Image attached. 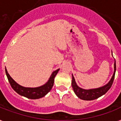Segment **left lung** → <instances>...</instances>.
Here are the masks:
<instances>
[{"instance_id": "8db88e82", "label": "left lung", "mask_w": 121, "mask_h": 121, "mask_svg": "<svg viewBox=\"0 0 121 121\" xmlns=\"http://www.w3.org/2000/svg\"><path fill=\"white\" fill-rule=\"evenodd\" d=\"M116 70V61H115L114 73L109 82L102 86L96 88H91V89H83L78 86L75 80V78L72 74V86L75 94L80 99L84 100H95L101 97L111 88L114 82V79Z\"/></svg>"}]
</instances>
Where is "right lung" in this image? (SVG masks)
I'll return each mask as SVG.
<instances>
[{"label": "right lung", "mask_w": 121, "mask_h": 121, "mask_svg": "<svg viewBox=\"0 0 121 121\" xmlns=\"http://www.w3.org/2000/svg\"><path fill=\"white\" fill-rule=\"evenodd\" d=\"M59 70L60 69H58L51 73L49 80L45 84L40 86L35 87V88L25 87V86H22L19 84H18L9 75L6 68H5V73H6L7 77L8 78L10 85L15 92H17L18 94H19L20 95L24 96L30 99H38L44 97L51 90L54 84L55 76L56 75Z\"/></svg>", "instance_id": "add662e5"}]
</instances>
